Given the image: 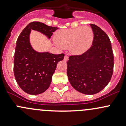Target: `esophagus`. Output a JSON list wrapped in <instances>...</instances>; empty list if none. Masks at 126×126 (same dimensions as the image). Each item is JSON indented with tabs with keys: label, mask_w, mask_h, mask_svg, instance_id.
Masks as SVG:
<instances>
[{
	"label": "esophagus",
	"mask_w": 126,
	"mask_h": 126,
	"mask_svg": "<svg viewBox=\"0 0 126 126\" xmlns=\"http://www.w3.org/2000/svg\"><path fill=\"white\" fill-rule=\"evenodd\" d=\"M63 60H64V62H66V61L68 60V56H66V55L64 56V59H63Z\"/></svg>",
	"instance_id": "34e87169"
}]
</instances>
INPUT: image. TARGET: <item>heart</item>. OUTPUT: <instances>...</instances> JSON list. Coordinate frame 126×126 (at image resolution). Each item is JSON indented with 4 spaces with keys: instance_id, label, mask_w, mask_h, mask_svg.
<instances>
[{
    "instance_id": "1",
    "label": "heart",
    "mask_w": 126,
    "mask_h": 126,
    "mask_svg": "<svg viewBox=\"0 0 126 126\" xmlns=\"http://www.w3.org/2000/svg\"><path fill=\"white\" fill-rule=\"evenodd\" d=\"M93 40V32L88 26L60 29L54 35V41L58 46L63 49L68 47L69 52L74 55L87 51Z\"/></svg>"
}]
</instances>
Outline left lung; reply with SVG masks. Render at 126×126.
Segmentation results:
<instances>
[{
	"label": "left lung",
	"instance_id": "1",
	"mask_svg": "<svg viewBox=\"0 0 126 126\" xmlns=\"http://www.w3.org/2000/svg\"><path fill=\"white\" fill-rule=\"evenodd\" d=\"M94 33L91 47L81 55H72L67 62V76L72 87L85 94H94L110 81L113 72V54L108 35L91 24Z\"/></svg>",
	"mask_w": 126,
	"mask_h": 126
}]
</instances>
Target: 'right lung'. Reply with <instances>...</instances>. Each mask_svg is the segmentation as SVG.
Listing matches in <instances>:
<instances>
[{
	"label": "right lung",
	"instance_id": "1",
	"mask_svg": "<svg viewBox=\"0 0 126 126\" xmlns=\"http://www.w3.org/2000/svg\"><path fill=\"white\" fill-rule=\"evenodd\" d=\"M58 28L40 22L28 24L17 38L14 58V74L20 88L29 94L43 93L50 86L52 77L64 54L38 52L31 46L29 36L31 30H36L50 38Z\"/></svg>",
	"mask_w": 126,
	"mask_h": 126
}]
</instances>
